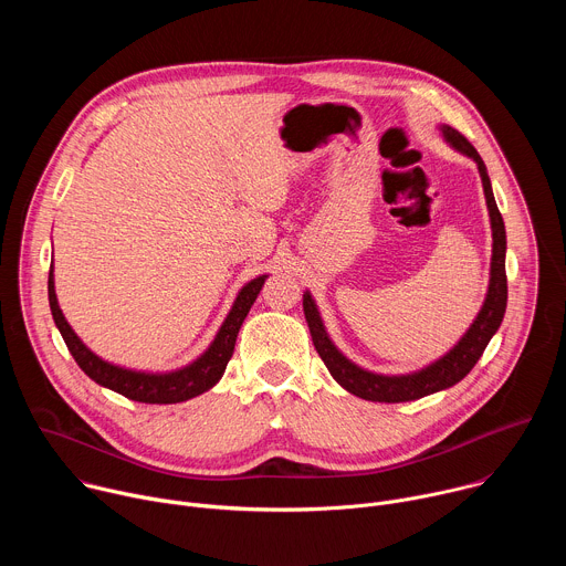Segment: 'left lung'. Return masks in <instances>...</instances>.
Masks as SVG:
<instances>
[{
  "label": "left lung",
  "mask_w": 566,
  "mask_h": 566,
  "mask_svg": "<svg viewBox=\"0 0 566 566\" xmlns=\"http://www.w3.org/2000/svg\"><path fill=\"white\" fill-rule=\"evenodd\" d=\"M439 132L452 149H457L463 156L474 160L479 177H481L483 197H486L491 230H493L489 291H486V297H483V304H481L476 317L472 319V325L457 340V345L450 352H446L441 358H437L434 363H430L417 371H410V374H376V371L363 369L360 365L352 363L329 338V334L325 329V322H322V317H319V311H317V304H315L311 291H304L302 306H304V317H306L315 352L319 354L322 360H325L329 374L334 376V380L338 385H343L349 394L365 398V400L406 402V400H417V398H423V396H430L434 391L457 385L476 365L483 349H486L491 338L497 334L502 319H504V313H506V297H509L506 228H504L500 208L495 203L486 164H483L476 149L457 129H452L450 125H441Z\"/></svg>",
  "instance_id": "left-lung-1"
}]
</instances>
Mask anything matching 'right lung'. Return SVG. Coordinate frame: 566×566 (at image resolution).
<instances>
[{
    "label": "right lung",
    "instance_id": "1",
    "mask_svg": "<svg viewBox=\"0 0 566 566\" xmlns=\"http://www.w3.org/2000/svg\"><path fill=\"white\" fill-rule=\"evenodd\" d=\"M266 277L269 275H258L255 280L241 286L226 319L221 322L214 340L208 345V349L192 363H188L179 369H172V371L129 369L123 365H114V363L101 358L98 354H94L71 329V325L66 322V317L57 304L53 266L49 271V306H51V315L55 319V327L62 334L71 356L75 358L77 367L83 369L94 382H98L112 391H118L129 400L151 402V406H170V402L190 400L219 382V378L223 376L226 365L234 352L241 322L247 319Z\"/></svg>",
    "mask_w": 566,
    "mask_h": 566
}]
</instances>
